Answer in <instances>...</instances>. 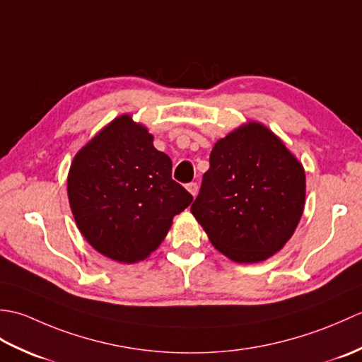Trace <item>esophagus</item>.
<instances>
[{
	"label": "esophagus",
	"mask_w": 362,
	"mask_h": 362,
	"mask_svg": "<svg viewBox=\"0 0 362 362\" xmlns=\"http://www.w3.org/2000/svg\"><path fill=\"white\" fill-rule=\"evenodd\" d=\"M187 189L189 191V194L193 196V197H196V194H197V191H199V187H197V183H194V182H191V183H188L187 185Z\"/></svg>",
	"instance_id": "1"
}]
</instances>
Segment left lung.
<instances>
[{"label":"left lung","instance_id":"1","mask_svg":"<svg viewBox=\"0 0 362 362\" xmlns=\"http://www.w3.org/2000/svg\"><path fill=\"white\" fill-rule=\"evenodd\" d=\"M305 169L286 146L250 121L214 144L191 213L211 244L236 263H259L296 232Z\"/></svg>","mask_w":362,"mask_h":362}]
</instances>
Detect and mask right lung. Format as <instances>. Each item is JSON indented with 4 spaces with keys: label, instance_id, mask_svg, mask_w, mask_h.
Returning a JSON list of instances; mask_svg holds the SVG:
<instances>
[{
    "label": "right lung",
    "instance_id": "obj_1",
    "mask_svg": "<svg viewBox=\"0 0 362 362\" xmlns=\"http://www.w3.org/2000/svg\"><path fill=\"white\" fill-rule=\"evenodd\" d=\"M153 136L121 115L76 153L68 199L91 247L119 263L148 258L193 196L173 180V161Z\"/></svg>",
    "mask_w": 362,
    "mask_h": 362
}]
</instances>
